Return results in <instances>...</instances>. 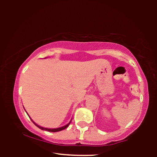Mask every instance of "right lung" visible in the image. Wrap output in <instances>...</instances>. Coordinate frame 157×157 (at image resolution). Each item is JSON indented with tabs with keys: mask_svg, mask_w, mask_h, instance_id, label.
Masks as SVG:
<instances>
[{
	"mask_svg": "<svg viewBox=\"0 0 157 157\" xmlns=\"http://www.w3.org/2000/svg\"><path fill=\"white\" fill-rule=\"evenodd\" d=\"M26 113H27V111H26ZM28 114V113H27ZM28 116L30 117V116L28 115ZM30 120L33 121V123L35 124V125L37 127H39V129H42V130H45V131H48V132H59V131H62V130H63V129H66V127H67L69 124H70V123H71V121H72V119H71V120L70 121V122H69V123H68V124H66V125H64V126H63V127H57V128H46V127H41V126H39V124H36L35 123H34V122L33 121V119H32L30 117Z\"/></svg>",
	"mask_w": 157,
	"mask_h": 157,
	"instance_id": "1",
	"label": "right lung"
}]
</instances>
